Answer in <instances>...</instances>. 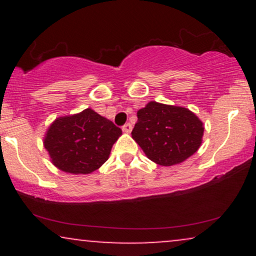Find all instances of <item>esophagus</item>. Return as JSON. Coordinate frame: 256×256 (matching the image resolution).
Returning a JSON list of instances; mask_svg holds the SVG:
<instances>
[{
  "label": "esophagus",
  "mask_w": 256,
  "mask_h": 256,
  "mask_svg": "<svg viewBox=\"0 0 256 256\" xmlns=\"http://www.w3.org/2000/svg\"><path fill=\"white\" fill-rule=\"evenodd\" d=\"M132 130V125L130 124V122H128V124H125L124 126H122V131L125 132V134H130Z\"/></svg>",
  "instance_id": "esophagus-1"
}]
</instances>
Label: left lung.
<instances>
[{
  "label": "left lung",
  "instance_id": "8db88e82",
  "mask_svg": "<svg viewBox=\"0 0 256 256\" xmlns=\"http://www.w3.org/2000/svg\"><path fill=\"white\" fill-rule=\"evenodd\" d=\"M137 118L132 138L158 165L182 164L202 144L204 122L188 108L150 101L137 112Z\"/></svg>",
  "mask_w": 256,
  "mask_h": 256
}]
</instances>
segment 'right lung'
<instances>
[{
  "label": "right lung",
  "instance_id": "obj_1",
  "mask_svg": "<svg viewBox=\"0 0 256 256\" xmlns=\"http://www.w3.org/2000/svg\"><path fill=\"white\" fill-rule=\"evenodd\" d=\"M122 130L91 108L52 122L43 144L52 164L71 174H89L110 158Z\"/></svg>",
  "mask_w": 256,
  "mask_h": 256
}]
</instances>
